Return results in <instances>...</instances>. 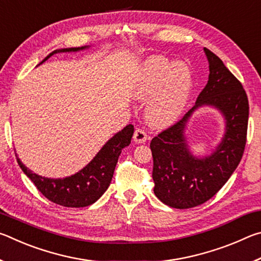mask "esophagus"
I'll list each match as a JSON object with an SVG mask.
<instances>
[{"label":"esophagus","instance_id":"34e87169","mask_svg":"<svg viewBox=\"0 0 261 261\" xmlns=\"http://www.w3.org/2000/svg\"><path fill=\"white\" fill-rule=\"evenodd\" d=\"M134 140L138 144L145 143V141L147 140L146 132H145L143 129H137L134 134Z\"/></svg>","mask_w":261,"mask_h":261}]
</instances>
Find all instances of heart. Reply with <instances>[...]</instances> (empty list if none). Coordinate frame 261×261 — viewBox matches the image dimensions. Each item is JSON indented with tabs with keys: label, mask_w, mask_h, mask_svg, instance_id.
Here are the masks:
<instances>
[{
	"label": "heart",
	"mask_w": 261,
	"mask_h": 261,
	"mask_svg": "<svg viewBox=\"0 0 261 261\" xmlns=\"http://www.w3.org/2000/svg\"><path fill=\"white\" fill-rule=\"evenodd\" d=\"M192 91V74L184 63L155 55L141 65L135 79L136 98L149 100L147 117L152 124H173L183 114Z\"/></svg>",
	"instance_id": "obj_1"
}]
</instances>
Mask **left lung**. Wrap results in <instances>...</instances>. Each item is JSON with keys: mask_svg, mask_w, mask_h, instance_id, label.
Masks as SVG:
<instances>
[{"mask_svg": "<svg viewBox=\"0 0 261 261\" xmlns=\"http://www.w3.org/2000/svg\"><path fill=\"white\" fill-rule=\"evenodd\" d=\"M210 76L196 106L151 141L154 193L163 204L185 210L204 204L219 192L241 162L249 122V100L241 82L220 57L204 48ZM218 108L226 118V134L216 151L198 159L184 135L192 113L201 105Z\"/></svg>", "mask_w": 261, "mask_h": 261, "instance_id": "8db88e82", "label": "left lung"}]
</instances>
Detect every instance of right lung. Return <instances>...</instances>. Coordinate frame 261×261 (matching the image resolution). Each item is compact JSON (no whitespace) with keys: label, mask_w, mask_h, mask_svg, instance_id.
<instances>
[{"label":"right lung","mask_w":261,"mask_h":261,"mask_svg":"<svg viewBox=\"0 0 261 261\" xmlns=\"http://www.w3.org/2000/svg\"><path fill=\"white\" fill-rule=\"evenodd\" d=\"M87 47L88 46L54 50L41 63L56 53L78 51ZM134 131V125H126L124 129L117 132L103 145V147L86 167H84L77 174L65 178L54 179L42 177L28 169L16 156L17 162L25 175L32 180L37 189L48 200L65 207H86L98 200L108 189L118 156L122 149L130 145Z\"/></svg>","instance_id":"obj_1"}]
</instances>
